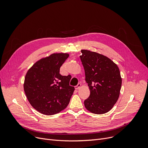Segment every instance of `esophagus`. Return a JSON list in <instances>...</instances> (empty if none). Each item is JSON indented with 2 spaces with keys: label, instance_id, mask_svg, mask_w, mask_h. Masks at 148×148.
Returning a JSON list of instances; mask_svg holds the SVG:
<instances>
[{
  "label": "esophagus",
  "instance_id": "1",
  "mask_svg": "<svg viewBox=\"0 0 148 148\" xmlns=\"http://www.w3.org/2000/svg\"><path fill=\"white\" fill-rule=\"evenodd\" d=\"M81 84L80 83H78L76 86H75V88L76 89V90H78V89H79V88H80V87H81Z\"/></svg>",
  "mask_w": 148,
  "mask_h": 148
}]
</instances>
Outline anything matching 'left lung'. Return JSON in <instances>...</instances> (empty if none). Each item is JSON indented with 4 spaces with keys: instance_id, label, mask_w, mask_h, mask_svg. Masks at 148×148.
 <instances>
[{
    "instance_id": "obj_1",
    "label": "left lung",
    "mask_w": 148,
    "mask_h": 148,
    "mask_svg": "<svg viewBox=\"0 0 148 148\" xmlns=\"http://www.w3.org/2000/svg\"><path fill=\"white\" fill-rule=\"evenodd\" d=\"M80 59L85 71L90 95L84 100L85 107L97 114L109 112L117 102L122 86L117 65L100 53L82 49Z\"/></svg>"
}]
</instances>
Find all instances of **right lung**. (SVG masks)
<instances>
[{
    "label": "right lung",
    "mask_w": 148,
    "mask_h": 148,
    "mask_svg": "<svg viewBox=\"0 0 148 148\" xmlns=\"http://www.w3.org/2000/svg\"><path fill=\"white\" fill-rule=\"evenodd\" d=\"M67 53H54L36 61L26 73L24 91L29 103L39 113L57 114L65 109L75 90L70 78L60 74Z\"/></svg>",
    "instance_id": "1"
}]
</instances>
